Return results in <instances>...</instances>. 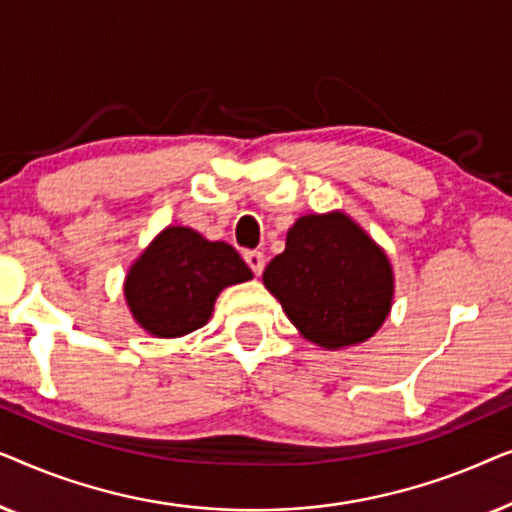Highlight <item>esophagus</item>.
<instances>
[{
  "label": "esophagus",
  "instance_id": "esophagus-1",
  "mask_svg": "<svg viewBox=\"0 0 512 512\" xmlns=\"http://www.w3.org/2000/svg\"><path fill=\"white\" fill-rule=\"evenodd\" d=\"M244 261H247V265L256 277L261 275L265 268V256L261 254V251H244Z\"/></svg>",
  "mask_w": 512,
  "mask_h": 512
}]
</instances>
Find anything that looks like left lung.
I'll return each mask as SVG.
<instances>
[{"mask_svg":"<svg viewBox=\"0 0 512 512\" xmlns=\"http://www.w3.org/2000/svg\"><path fill=\"white\" fill-rule=\"evenodd\" d=\"M263 284L291 324L326 349L368 340L394 296L389 258L340 212L300 216L286 249L265 268Z\"/></svg>","mask_w":512,"mask_h":512,"instance_id":"obj_1","label":"left lung"}]
</instances>
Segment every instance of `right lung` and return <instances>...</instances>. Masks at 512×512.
<instances>
[{
  "instance_id": "obj_1",
  "label": "right lung",
  "mask_w": 512,
  "mask_h": 512,
  "mask_svg": "<svg viewBox=\"0 0 512 512\" xmlns=\"http://www.w3.org/2000/svg\"><path fill=\"white\" fill-rule=\"evenodd\" d=\"M247 279L249 265L230 244L172 226L130 268L125 298L139 326L158 338H179L207 324L221 289Z\"/></svg>"
}]
</instances>
